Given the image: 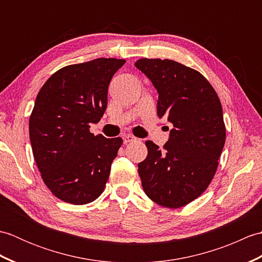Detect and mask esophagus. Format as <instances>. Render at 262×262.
<instances>
[{
	"instance_id": "34e87169",
	"label": "esophagus",
	"mask_w": 262,
	"mask_h": 262,
	"mask_svg": "<svg viewBox=\"0 0 262 262\" xmlns=\"http://www.w3.org/2000/svg\"><path fill=\"white\" fill-rule=\"evenodd\" d=\"M122 140H124V144H127V143H132V142H135L137 138L132 135V134H128V135H125L124 137H122Z\"/></svg>"
}]
</instances>
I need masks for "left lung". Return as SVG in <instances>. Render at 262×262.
I'll return each mask as SVG.
<instances>
[{
	"label": "left lung",
	"instance_id": "1",
	"mask_svg": "<svg viewBox=\"0 0 262 262\" xmlns=\"http://www.w3.org/2000/svg\"><path fill=\"white\" fill-rule=\"evenodd\" d=\"M158 90V116L173 125L160 149L146 141L147 158L138 163L144 191L154 203L182 207L198 198L216 173L226 130L214 88L198 71L171 59L135 63Z\"/></svg>",
	"mask_w": 262,
	"mask_h": 262
}]
</instances>
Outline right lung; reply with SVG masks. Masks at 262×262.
<instances>
[{
    "instance_id": "obj_1",
    "label": "right lung",
    "mask_w": 262,
    "mask_h": 262,
    "mask_svg": "<svg viewBox=\"0 0 262 262\" xmlns=\"http://www.w3.org/2000/svg\"><path fill=\"white\" fill-rule=\"evenodd\" d=\"M125 63L97 58L65 66L38 92L29 119L33 158L47 188L65 203H91L108 181L122 140L89 128L103 116L109 83Z\"/></svg>"
}]
</instances>
